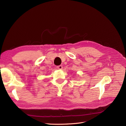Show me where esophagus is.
<instances>
[{"mask_svg": "<svg viewBox=\"0 0 126 126\" xmlns=\"http://www.w3.org/2000/svg\"><path fill=\"white\" fill-rule=\"evenodd\" d=\"M63 66H62V65H60V66H57V69H60V70H62L63 69Z\"/></svg>", "mask_w": 126, "mask_h": 126, "instance_id": "obj_1", "label": "esophagus"}]
</instances>
